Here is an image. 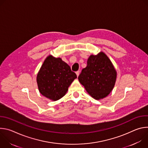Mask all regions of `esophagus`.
Here are the masks:
<instances>
[{
    "label": "esophagus",
    "mask_w": 148,
    "mask_h": 148,
    "mask_svg": "<svg viewBox=\"0 0 148 148\" xmlns=\"http://www.w3.org/2000/svg\"><path fill=\"white\" fill-rule=\"evenodd\" d=\"M75 73H76V74H77V77H78V76H79V71H76V72H75Z\"/></svg>",
    "instance_id": "34e87169"
}]
</instances>
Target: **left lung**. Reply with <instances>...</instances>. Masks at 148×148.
Wrapping results in <instances>:
<instances>
[{"instance_id":"1","label":"left lung","mask_w":148,"mask_h":148,"mask_svg":"<svg viewBox=\"0 0 148 148\" xmlns=\"http://www.w3.org/2000/svg\"><path fill=\"white\" fill-rule=\"evenodd\" d=\"M117 73L111 61L103 52L91 55L87 66L78 76L79 82L93 98L99 100L107 97L113 90Z\"/></svg>"}]
</instances>
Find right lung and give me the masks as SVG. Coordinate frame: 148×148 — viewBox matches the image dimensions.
<instances>
[{"mask_svg":"<svg viewBox=\"0 0 148 148\" xmlns=\"http://www.w3.org/2000/svg\"><path fill=\"white\" fill-rule=\"evenodd\" d=\"M77 75L60 57L49 55L44 61L37 75L39 92L52 101L64 97Z\"/></svg>","mask_w":148,"mask_h":148,"instance_id":"1","label":"right lung"}]
</instances>
